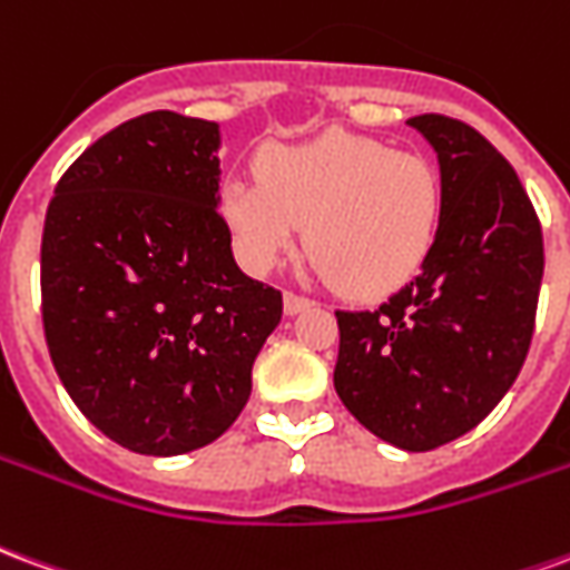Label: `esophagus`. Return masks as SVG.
<instances>
[{"instance_id": "esophagus-1", "label": "esophagus", "mask_w": 570, "mask_h": 570, "mask_svg": "<svg viewBox=\"0 0 570 570\" xmlns=\"http://www.w3.org/2000/svg\"><path fill=\"white\" fill-rule=\"evenodd\" d=\"M314 302L305 296H296V293H284V311L293 317V314H302V311H308Z\"/></svg>"}]
</instances>
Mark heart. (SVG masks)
<instances>
[{"label": "heart", "mask_w": 570, "mask_h": 570, "mask_svg": "<svg viewBox=\"0 0 570 570\" xmlns=\"http://www.w3.org/2000/svg\"><path fill=\"white\" fill-rule=\"evenodd\" d=\"M259 179L223 188V219L249 272L305 244L317 272L354 296H387L428 262L442 216L440 174L415 151L357 134L268 146Z\"/></svg>", "instance_id": "b5f03b06"}]
</instances>
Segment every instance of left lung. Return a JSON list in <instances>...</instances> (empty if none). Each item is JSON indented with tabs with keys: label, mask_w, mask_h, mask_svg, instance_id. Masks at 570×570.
<instances>
[{
	"label": "left lung",
	"mask_w": 570,
	"mask_h": 570,
	"mask_svg": "<svg viewBox=\"0 0 570 570\" xmlns=\"http://www.w3.org/2000/svg\"><path fill=\"white\" fill-rule=\"evenodd\" d=\"M436 151L442 216L415 281L375 311H335V394L403 452L464 436L525 363L543 235L515 170L479 130L445 116L409 118Z\"/></svg>",
	"instance_id": "obj_1"
}]
</instances>
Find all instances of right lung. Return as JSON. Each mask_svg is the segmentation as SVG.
<instances>
[{
  "mask_svg": "<svg viewBox=\"0 0 570 570\" xmlns=\"http://www.w3.org/2000/svg\"><path fill=\"white\" fill-rule=\"evenodd\" d=\"M216 121L158 109L118 125L60 176L42 235V323L81 415L137 454L219 440L284 314L237 268L219 216Z\"/></svg>",
  "mask_w": 570,
  "mask_h": 570,
  "instance_id": "right-lung-1",
  "label": "right lung"
}]
</instances>
